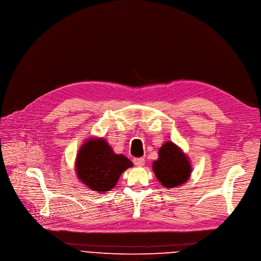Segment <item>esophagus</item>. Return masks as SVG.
Listing matches in <instances>:
<instances>
[{
    "mask_svg": "<svg viewBox=\"0 0 261 261\" xmlns=\"http://www.w3.org/2000/svg\"><path fill=\"white\" fill-rule=\"evenodd\" d=\"M133 162H134L136 167H144V165H145V158H135L133 160Z\"/></svg>",
    "mask_w": 261,
    "mask_h": 261,
    "instance_id": "obj_1",
    "label": "esophagus"
}]
</instances>
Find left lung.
<instances>
[{
	"instance_id": "left-lung-1",
	"label": "left lung",
	"mask_w": 261,
	"mask_h": 261,
	"mask_svg": "<svg viewBox=\"0 0 261 261\" xmlns=\"http://www.w3.org/2000/svg\"><path fill=\"white\" fill-rule=\"evenodd\" d=\"M153 172L165 188L180 187L191 178L193 169L188 156L173 141H165L153 162Z\"/></svg>"
}]
</instances>
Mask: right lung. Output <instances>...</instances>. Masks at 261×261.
<instances>
[{"label": "right lung", "mask_w": 261, "mask_h": 261, "mask_svg": "<svg viewBox=\"0 0 261 261\" xmlns=\"http://www.w3.org/2000/svg\"><path fill=\"white\" fill-rule=\"evenodd\" d=\"M131 167L133 163L123 154H115L103 137L85 139L75 161L78 179L98 194L110 192L122 173Z\"/></svg>", "instance_id": "1"}]
</instances>
